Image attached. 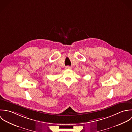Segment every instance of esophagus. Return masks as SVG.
<instances>
[{
    "label": "esophagus",
    "mask_w": 132,
    "mask_h": 132,
    "mask_svg": "<svg viewBox=\"0 0 132 132\" xmlns=\"http://www.w3.org/2000/svg\"><path fill=\"white\" fill-rule=\"evenodd\" d=\"M66 69H70L71 68V67L70 66H66Z\"/></svg>",
    "instance_id": "1"
}]
</instances>
